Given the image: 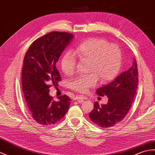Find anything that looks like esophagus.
Masks as SVG:
<instances>
[{"mask_svg": "<svg viewBox=\"0 0 155 155\" xmlns=\"http://www.w3.org/2000/svg\"><path fill=\"white\" fill-rule=\"evenodd\" d=\"M83 100H84V97L82 96H77L74 98V100H77V102H82Z\"/></svg>", "mask_w": 155, "mask_h": 155, "instance_id": "obj_1", "label": "esophagus"}]
</instances>
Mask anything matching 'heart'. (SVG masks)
<instances>
[{"instance_id":"heart-1","label":"heart","mask_w":155,"mask_h":155,"mask_svg":"<svg viewBox=\"0 0 155 155\" xmlns=\"http://www.w3.org/2000/svg\"><path fill=\"white\" fill-rule=\"evenodd\" d=\"M73 53L80 61H88L86 71L90 73L80 75L71 81V88L77 92H87L96 84L98 79L102 82L111 81L120 71L121 49L116 45L110 44L106 39H88L79 44ZM74 56L68 51L61 59V69L67 76L73 75L76 69L77 59Z\"/></svg>"}]
</instances>
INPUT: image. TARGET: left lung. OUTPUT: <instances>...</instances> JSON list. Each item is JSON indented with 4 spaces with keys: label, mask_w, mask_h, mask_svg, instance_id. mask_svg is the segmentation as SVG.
<instances>
[{
    "label": "left lung",
    "mask_w": 155,
    "mask_h": 155,
    "mask_svg": "<svg viewBox=\"0 0 155 155\" xmlns=\"http://www.w3.org/2000/svg\"><path fill=\"white\" fill-rule=\"evenodd\" d=\"M137 84L138 70L134 58L129 69L119 74L110 83L96 90L98 95L107 96L108 102L102 105L94 102V109L89 114L92 121L104 128L112 127L120 122L130 109Z\"/></svg>",
    "instance_id": "obj_1"
}]
</instances>
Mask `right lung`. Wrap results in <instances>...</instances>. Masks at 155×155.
I'll return each mask as SVG.
<instances>
[{
	"label": "right lung",
	"instance_id": "obj_1",
	"mask_svg": "<svg viewBox=\"0 0 155 155\" xmlns=\"http://www.w3.org/2000/svg\"><path fill=\"white\" fill-rule=\"evenodd\" d=\"M73 38L66 32H50L32 43L25 55L21 72L24 98L32 117L44 126L56 124L69 108V97L54 100L49 92L52 84L57 86L61 81L56 63Z\"/></svg>",
	"mask_w": 155,
	"mask_h": 155
}]
</instances>
